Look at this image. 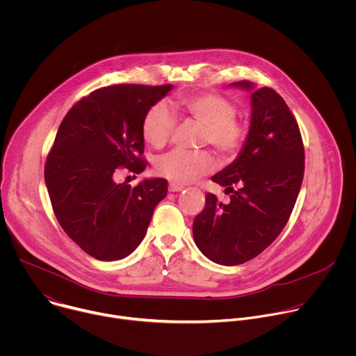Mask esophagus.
Wrapping results in <instances>:
<instances>
[{
    "label": "esophagus",
    "mask_w": 356,
    "mask_h": 356,
    "mask_svg": "<svg viewBox=\"0 0 356 356\" xmlns=\"http://www.w3.org/2000/svg\"><path fill=\"white\" fill-rule=\"evenodd\" d=\"M183 188H184L183 186H179V184H175V183H170V184H169V191H172V193L181 191Z\"/></svg>",
    "instance_id": "34e87169"
}]
</instances>
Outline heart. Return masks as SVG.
<instances>
[{"label":"heart","mask_w":356,"mask_h":356,"mask_svg":"<svg viewBox=\"0 0 356 356\" xmlns=\"http://www.w3.org/2000/svg\"><path fill=\"white\" fill-rule=\"evenodd\" d=\"M175 107L202 125L201 142L210 143L220 155L231 156L242 146L246 129L235 118L236 108L231 99L221 94H191L176 99ZM176 127V117L165 103L152 106L142 121V136L146 143L162 147L168 143ZM213 168V159L206 150L175 149L161 156L156 172L175 184H186L206 175Z\"/></svg>","instance_id":"b5f03b06"}]
</instances>
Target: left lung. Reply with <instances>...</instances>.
I'll return each mask as SVG.
<instances>
[{
	"instance_id": "left-lung-1",
	"label": "left lung",
	"mask_w": 356,
	"mask_h": 356,
	"mask_svg": "<svg viewBox=\"0 0 356 356\" xmlns=\"http://www.w3.org/2000/svg\"><path fill=\"white\" fill-rule=\"evenodd\" d=\"M231 86L252 90L243 147L231 165L211 177L232 193L231 200L222 204L209 193L204 210L193 222L197 248L225 266L253 259L279 236L304 176L301 134L284 99L273 88H255L246 80Z\"/></svg>"
}]
</instances>
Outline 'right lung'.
<instances>
[{"label":"right lung","instance_id":"obj_1","mask_svg":"<svg viewBox=\"0 0 356 356\" xmlns=\"http://www.w3.org/2000/svg\"><path fill=\"white\" fill-rule=\"evenodd\" d=\"M172 84H115L94 90L63 118L44 165V181L63 231L98 261H120L139 246L165 179L115 183L118 168L136 175L143 161L142 121Z\"/></svg>","mask_w":356,"mask_h":356}]
</instances>
